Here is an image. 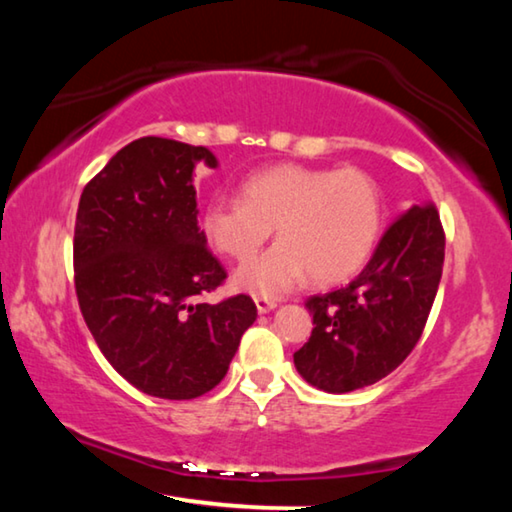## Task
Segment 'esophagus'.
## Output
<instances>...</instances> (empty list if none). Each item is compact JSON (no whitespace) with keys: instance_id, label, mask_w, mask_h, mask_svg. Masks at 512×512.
Listing matches in <instances>:
<instances>
[{"instance_id":"34e87169","label":"esophagus","mask_w":512,"mask_h":512,"mask_svg":"<svg viewBox=\"0 0 512 512\" xmlns=\"http://www.w3.org/2000/svg\"><path fill=\"white\" fill-rule=\"evenodd\" d=\"M255 305H257V311H259V314H266V311H271V309H275V307H277V302H275L273 298H262V296H257V298H255Z\"/></svg>"}]
</instances>
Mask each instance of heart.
I'll return each instance as SVG.
<instances>
[{
    "label": "heart",
    "mask_w": 512,
    "mask_h": 512,
    "mask_svg": "<svg viewBox=\"0 0 512 512\" xmlns=\"http://www.w3.org/2000/svg\"><path fill=\"white\" fill-rule=\"evenodd\" d=\"M203 232L239 264L253 259L277 228V244L237 273L250 293L282 296L311 275L318 284L359 273L384 225V196L368 171L275 164L248 176L239 198L219 196L203 212Z\"/></svg>",
    "instance_id": "heart-1"
}]
</instances>
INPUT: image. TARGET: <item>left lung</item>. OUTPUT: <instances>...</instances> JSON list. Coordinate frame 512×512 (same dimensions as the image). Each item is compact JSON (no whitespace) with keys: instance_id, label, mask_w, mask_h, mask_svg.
<instances>
[{"instance_id":"1","label":"left lung","mask_w":512,"mask_h":512,"mask_svg":"<svg viewBox=\"0 0 512 512\" xmlns=\"http://www.w3.org/2000/svg\"><path fill=\"white\" fill-rule=\"evenodd\" d=\"M445 262V230L433 203L388 225L350 284L309 296V341L293 363L311 386L350 393L384 379L409 357L427 325Z\"/></svg>"}]
</instances>
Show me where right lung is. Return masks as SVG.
I'll list each match as a JSON object with an SVG mask.
<instances>
[{
    "label": "right lung",
    "mask_w": 512,
    "mask_h": 512,
    "mask_svg": "<svg viewBox=\"0 0 512 512\" xmlns=\"http://www.w3.org/2000/svg\"><path fill=\"white\" fill-rule=\"evenodd\" d=\"M205 146L140 137L85 185L74 225V289L99 350L128 384L194 400L228 372L257 307L246 293L201 302L225 268L198 230L192 171Z\"/></svg>",
    "instance_id": "right-lung-1"
}]
</instances>
